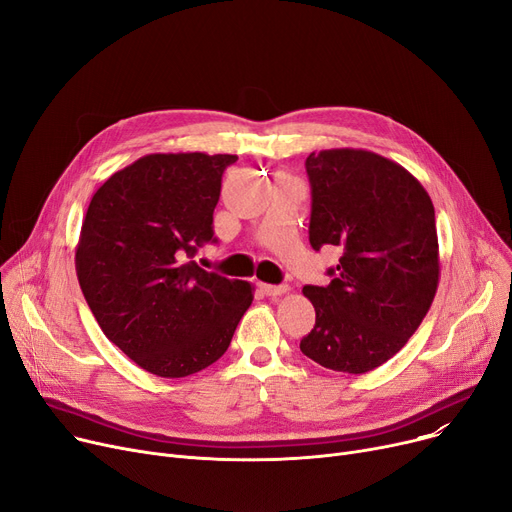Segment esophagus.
I'll list each match as a JSON object with an SVG mask.
<instances>
[{
	"instance_id": "esophagus-1",
	"label": "esophagus",
	"mask_w": 512,
	"mask_h": 512,
	"mask_svg": "<svg viewBox=\"0 0 512 512\" xmlns=\"http://www.w3.org/2000/svg\"><path fill=\"white\" fill-rule=\"evenodd\" d=\"M259 290L265 294V297H280V294H284V292H288V286L286 284H280V286H276V284H259Z\"/></svg>"
}]
</instances>
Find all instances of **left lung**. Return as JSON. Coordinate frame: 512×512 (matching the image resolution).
I'll return each mask as SVG.
<instances>
[{
    "instance_id": "1",
    "label": "left lung",
    "mask_w": 512,
    "mask_h": 512,
    "mask_svg": "<svg viewBox=\"0 0 512 512\" xmlns=\"http://www.w3.org/2000/svg\"><path fill=\"white\" fill-rule=\"evenodd\" d=\"M309 242L342 249L328 286H305L315 326L301 351L321 367L367 373L392 359L434 303L440 251L434 203L396 161L326 149L305 161Z\"/></svg>"
}]
</instances>
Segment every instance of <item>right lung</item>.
Segmentation results:
<instances>
[{"mask_svg": "<svg viewBox=\"0 0 512 512\" xmlns=\"http://www.w3.org/2000/svg\"><path fill=\"white\" fill-rule=\"evenodd\" d=\"M236 155L151 153L93 195L76 245L80 290L103 334L141 369L186 378L218 361L253 284L191 257L213 238L222 174Z\"/></svg>", "mask_w": 512, "mask_h": 512, "instance_id": "right-lung-1", "label": "right lung"}]
</instances>
